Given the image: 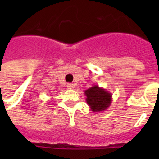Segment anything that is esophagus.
I'll return each instance as SVG.
<instances>
[{
	"mask_svg": "<svg viewBox=\"0 0 159 159\" xmlns=\"http://www.w3.org/2000/svg\"><path fill=\"white\" fill-rule=\"evenodd\" d=\"M67 87L69 90H72V89H74L75 84H73V83H68V84L67 85Z\"/></svg>",
	"mask_w": 159,
	"mask_h": 159,
	"instance_id": "1",
	"label": "esophagus"
}]
</instances>
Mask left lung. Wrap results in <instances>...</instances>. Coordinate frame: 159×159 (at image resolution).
<instances>
[{
    "label": "left lung",
    "instance_id": "left-lung-1",
    "mask_svg": "<svg viewBox=\"0 0 159 159\" xmlns=\"http://www.w3.org/2000/svg\"><path fill=\"white\" fill-rule=\"evenodd\" d=\"M86 101L92 112H102L109 108L112 102V94L98 85L85 90Z\"/></svg>",
    "mask_w": 159,
    "mask_h": 159
}]
</instances>
